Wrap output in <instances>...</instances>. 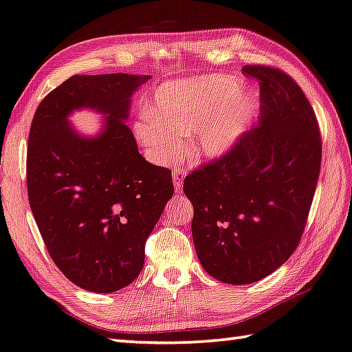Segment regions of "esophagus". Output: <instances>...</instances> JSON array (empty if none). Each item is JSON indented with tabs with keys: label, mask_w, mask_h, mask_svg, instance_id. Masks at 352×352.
Listing matches in <instances>:
<instances>
[{
	"label": "esophagus",
	"mask_w": 352,
	"mask_h": 352,
	"mask_svg": "<svg viewBox=\"0 0 352 352\" xmlns=\"http://www.w3.org/2000/svg\"><path fill=\"white\" fill-rule=\"evenodd\" d=\"M185 170L182 169H174L172 172V180H174V186H175V192L180 194L182 192V186H183V178H185Z\"/></svg>",
	"instance_id": "obj_1"
}]
</instances>
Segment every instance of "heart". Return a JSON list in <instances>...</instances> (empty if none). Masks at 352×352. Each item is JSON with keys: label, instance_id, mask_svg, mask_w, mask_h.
<instances>
[{"label": "heart", "instance_id": "obj_1", "mask_svg": "<svg viewBox=\"0 0 352 352\" xmlns=\"http://www.w3.org/2000/svg\"><path fill=\"white\" fill-rule=\"evenodd\" d=\"M239 87L226 74L167 83L155 94V113L135 123V135L156 162L180 153L182 138L190 134L199 155L221 158L242 138L256 106L254 91Z\"/></svg>", "mask_w": 352, "mask_h": 352}]
</instances>
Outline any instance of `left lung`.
<instances>
[{
	"label": "left lung",
	"mask_w": 352,
	"mask_h": 352,
	"mask_svg": "<svg viewBox=\"0 0 352 352\" xmlns=\"http://www.w3.org/2000/svg\"><path fill=\"white\" fill-rule=\"evenodd\" d=\"M259 80L258 124L221 158L192 170V242L204 270L229 285L259 281L291 258L321 169V135L302 88L276 67L248 65Z\"/></svg>",
	"instance_id": "1"
}]
</instances>
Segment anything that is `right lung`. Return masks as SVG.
Segmentation results:
<instances>
[{
  "label": "right lung",
  "mask_w": 352,
  "mask_h": 352,
  "mask_svg": "<svg viewBox=\"0 0 352 352\" xmlns=\"http://www.w3.org/2000/svg\"><path fill=\"white\" fill-rule=\"evenodd\" d=\"M150 76H72L42 99L30 128L26 186L50 258L85 291L109 294L139 276L145 242L174 194L169 169L145 161L128 124L131 98ZM78 108L104 115L78 135Z\"/></svg>",
  "instance_id": "right-lung-1"
}]
</instances>
